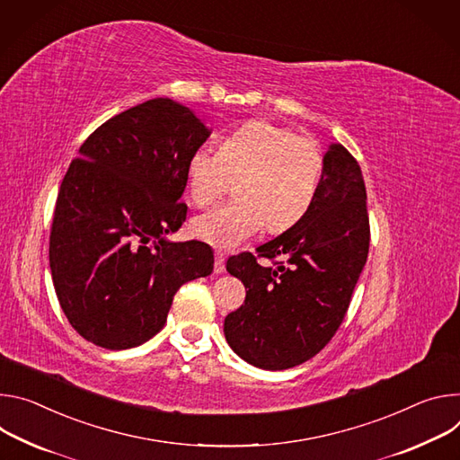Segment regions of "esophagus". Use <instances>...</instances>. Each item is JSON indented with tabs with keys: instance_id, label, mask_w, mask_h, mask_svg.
Here are the masks:
<instances>
[{
	"instance_id": "1",
	"label": "esophagus",
	"mask_w": 460,
	"mask_h": 460,
	"mask_svg": "<svg viewBox=\"0 0 460 460\" xmlns=\"http://www.w3.org/2000/svg\"><path fill=\"white\" fill-rule=\"evenodd\" d=\"M225 253L221 252V250H217L216 252V267H214V270H216V274H223L225 272Z\"/></svg>"
}]
</instances>
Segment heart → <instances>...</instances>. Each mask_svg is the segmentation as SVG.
Segmentation results:
<instances>
[{"label":"heart","mask_w":460,"mask_h":460,"mask_svg":"<svg viewBox=\"0 0 460 460\" xmlns=\"http://www.w3.org/2000/svg\"><path fill=\"white\" fill-rule=\"evenodd\" d=\"M322 172L323 153L316 140L269 120H252L219 149L204 146L190 155L186 186L195 204H212L230 179H237L239 197L197 216L191 232L214 246L235 248L265 225L287 230L313 207Z\"/></svg>","instance_id":"1"}]
</instances>
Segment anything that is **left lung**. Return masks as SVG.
<instances>
[{
	"instance_id": "obj_1",
	"label": "left lung",
	"mask_w": 460,
	"mask_h": 460,
	"mask_svg": "<svg viewBox=\"0 0 460 460\" xmlns=\"http://www.w3.org/2000/svg\"><path fill=\"white\" fill-rule=\"evenodd\" d=\"M367 252L362 170L341 144H331L309 212L258 248L260 258L281 261L265 267L246 252L226 263L246 288L244 303L225 318L232 350L267 371L311 360L343 322Z\"/></svg>"
}]
</instances>
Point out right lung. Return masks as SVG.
Returning a JSON list of instances; mask_svg holds the SVG:
<instances>
[{"mask_svg":"<svg viewBox=\"0 0 460 460\" xmlns=\"http://www.w3.org/2000/svg\"><path fill=\"white\" fill-rule=\"evenodd\" d=\"M172 98H153L102 124L62 181L49 265L73 329L104 349H131L166 323L181 285L210 276L214 250L175 243L186 221V164L210 137Z\"/></svg>","mask_w":460,"mask_h":460,"instance_id":"add662e5","label":"right lung"}]
</instances>
